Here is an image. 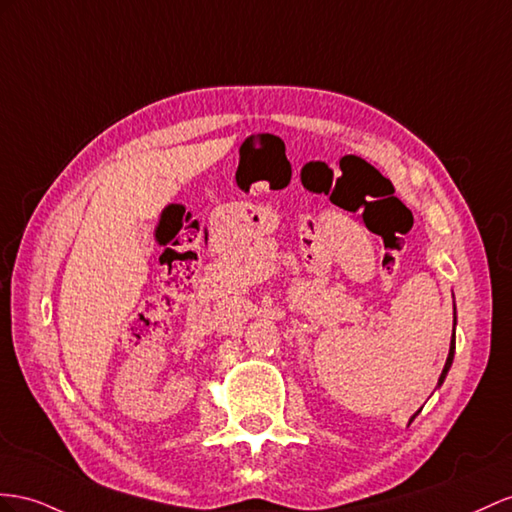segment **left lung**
Wrapping results in <instances>:
<instances>
[{
  "instance_id": "obj_1",
  "label": "left lung",
  "mask_w": 512,
  "mask_h": 512,
  "mask_svg": "<svg viewBox=\"0 0 512 512\" xmlns=\"http://www.w3.org/2000/svg\"><path fill=\"white\" fill-rule=\"evenodd\" d=\"M454 326H456V307H454ZM454 350H456V339H454V329H452V342H450V352H448V359H445V365H443V372H441V376H439V383H437V387H441V385H443L445 376H448V372H450V368H452V361H454ZM417 413H419V411H417ZM417 413H415V415H417ZM415 415L409 419V424L413 422Z\"/></svg>"
}]
</instances>
